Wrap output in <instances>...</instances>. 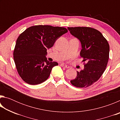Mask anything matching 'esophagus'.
<instances>
[{"label":"esophagus","mask_w":120,"mask_h":120,"mask_svg":"<svg viewBox=\"0 0 120 120\" xmlns=\"http://www.w3.org/2000/svg\"><path fill=\"white\" fill-rule=\"evenodd\" d=\"M60 66H61V67H64V68H69V67L68 66H67V65L65 64H60Z\"/></svg>","instance_id":"esophagus-1"}]
</instances>
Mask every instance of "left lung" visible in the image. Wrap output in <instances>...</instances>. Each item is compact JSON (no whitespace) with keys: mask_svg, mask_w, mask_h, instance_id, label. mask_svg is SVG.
<instances>
[{"mask_svg":"<svg viewBox=\"0 0 120 120\" xmlns=\"http://www.w3.org/2000/svg\"><path fill=\"white\" fill-rule=\"evenodd\" d=\"M71 35L81 42L80 55L86 61L84 69L77 71L76 78L70 81L74 86L87 87L97 82L104 71L109 59V46L100 32L88 27H68Z\"/></svg>","mask_w":120,"mask_h":120,"instance_id":"1","label":"left lung"}]
</instances>
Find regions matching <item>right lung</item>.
I'll return each instance as SVG.
<instances>
[{"instance_id":"1","label":"right lung","mask_w":120,"mask_h":120,"mask_svg":"<svg viewBox=\"0 0 120 120\" xmlns=\"http://www.w3.org/2000/svg\"><path fill=\"white\" fill-rule=\"evenodd\" d=\"M67 32L68 30L64 27L35 25L20 34L16 40L13 56L18 73L24 82L38 85L47 79L52 68L58 64L48 61L46 51Z\"/></svg>"}]
</instances>
